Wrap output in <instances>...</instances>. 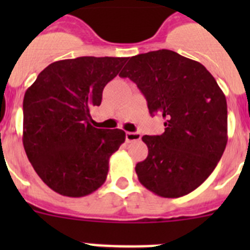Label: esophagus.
I'll use <instances>...</instances> for the list:
<instances>
[{
    "instance_id": "1",
    "label": "esophagus",
    "mask_w": 250,
    "mask_h": 250,
    "mask_svg": "<svg viewBox=\"0 0 250 250\" xmlns=\"http://www.w3.org/2000/svg\"><path fill=\"white\" fill-rule=\"evenodd\" d=\"M141 139V135L139 132H126V141H139Z\"/></svg>"
}]
</instances>
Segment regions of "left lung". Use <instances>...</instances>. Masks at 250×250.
I'll return each instance as SVG.
<instances>
[{
	"instance_id": "left-lung-1",
	"label": "left lung",
	"mask_w": 250,
	"mask_h": 250,
	"mask_svg": "<svg viewBox=\"0 0 250 250\" xmlns=\"http://www.w3.org/2000/svg\"><path fill=\"white\" fill-rule=\"evenodd\" d=\"M119 76L129 77L165 120L161 135L143 136L149 154L138 163L139 182L163 198L187 195L213 173L228 141L227 100L198 61L170 50L132 56Z\"/></svg>"
}]
</instances>
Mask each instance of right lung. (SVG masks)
<instances>
[{"instance_id":"1","label":"right lung","mask_w":250,"mask_h":250,"mask_svg":"<svg viewBox=\"0 0 250 250\" xmlns=\"http://www.w3.org/2000/svg\"><path fill=\"white\" fill-rule=\"evenodd\" d=\"M126 57L83 56L40 72L23 98L22 143L37 175L56 193L89 195L105 183L109 159L125 141L120 129L91 125L90 110Z\"/></svg>"}]
</instances>
